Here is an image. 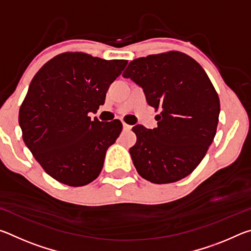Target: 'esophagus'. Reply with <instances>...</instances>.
Wrapping results in <instances>:
<instances>
[{
  "mask_svg": "<svg viewBox=\"0 0 251 251\" xmlns=\"http://www.w3.org/2000/svg\"><path fill=\"white\" fill-rule=\"evenodd\" d=\"M123 127H124L125 130H129L131 128V126L128 125V124H126V123H123Z\"/></svg>",
  "mask_w": 251,
  "mask_h": 251,
  "instance_id": "1",
  "label": "esophagus"
}]
</instances>
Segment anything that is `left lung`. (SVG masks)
<instances>
[{
	"label": "left lung",
	"mask_w": 251,
	"mask_h": 251,
	"mask_svg": "<svg viewBox=\"0 0 251 251\" xmlns=\"http://www.w3.org/2000/svg\"><path fill=\"white\" fill-rule=\"evenodd\" d=\"M142 86L155 110L157 127L136 125L137 141L129 152L139 175L169 184L194 172L217 130L220 103L205 70L178 50L131 61L123 73Z\"/></svg>",
	"instance_id": "left-lung-1"
}]
</instances>
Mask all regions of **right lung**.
<instances>
[{
  "mask_svg": "<svg viewBox=\"0 0 251 251\" xmlns=\"http://www.w3.org/2000/svg\"><path fill=\"white\" fill-rule=\"evenodd\" d=\"M125 59H103L65 52L41 67L20 107L25 145L46 174L62 184L79 187L101 172L106 151L123 124L88 114L104 104L109 85L122 74Z\"/></svg>",
  "mask_w": 251,
  "mask_h": 251,
  "instance_id": "add662e5",
  "label": "right lung"
}]
</instances>
